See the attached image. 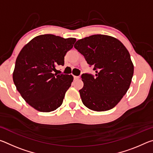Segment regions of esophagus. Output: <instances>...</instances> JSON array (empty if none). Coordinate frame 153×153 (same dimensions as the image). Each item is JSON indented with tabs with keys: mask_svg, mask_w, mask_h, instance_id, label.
I'll list each match as a JSON object with an SVG mask.
<instances>
[{
	"mask_svg": "<svg viewBox=\"0 0 153 153\" xmlns=\"http://www.w3.org/2000/svg\"><path fill=\"white\" fill-rule=\"evenodd\" d=\"M74 78L75 80L78 79L79 78V76H74Z\"/></svg>",
	"mask_w": 153,
	"mask_h": 153,
	"instance_id": "obj_1",
	"label": "esophagus"
}]
</instances>
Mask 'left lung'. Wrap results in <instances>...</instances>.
<instances>
[{"label":"left lung","instance_id":"obj_1","mask_svg":"<svg viewBox=\"0 0 153 153\" xmlns=\"http://www.w3.org/2000/svg\"><path fill=\"white\" fill-rule=\"evenodd\" d=\"M74 47L96 73L82 75L84 87L79 92L83 104L95 111L113 108L126 94L133 77L128 51L120 40L102 34L77 40Z\"/></svg>","mask_w":153,"mask_h":153}]
</instances>
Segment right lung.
<instances>
[{"mask_svg": "<svg viewBox=\"0 0 153 153\" xmlns=\"http://www.w3.org/2000/svg\"><path fill=\"white\" fill-rule=\"evenodd\" d=\"M76 41L74 38L65 39L53 34L40 35L20 51L13 79L23 98L35 109L51 112L63 103L74 77L54 71L56 66L64 65L65 55Z\"/></svg>", "mask_w": 153, "mask_h": 153, "instance_id": "1", "label": "right lung"}]
</instances>
